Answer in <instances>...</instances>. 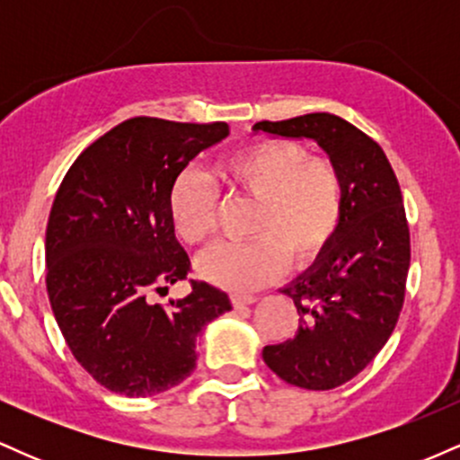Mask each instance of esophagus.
<instances>
[{"mask_svg": "<svg viewBox=\"0 0 460 460\" xmlns=\"http://www.w3.org/2000/svg\"><path fill=\"white\" fill-rule=\"evenodd\" d=\"M231 303H234L235 309H240V307H246V305L257 303V296H252V294L235 292V294H231Z\"/></svg>", "mask_w": 460, "mask_h": 460, "instance_id": "esophagus-1", "label": "esophagus"}]
</instances>
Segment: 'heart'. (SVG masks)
Masks as SVG:
<instances>
[{
    "mask_svg": "<svg viewBox=\"0 0 460 460\" xmlns=\"http://www.w3.org/2000/svg\"><path fill=\"white\" fill-rule=\"evenodd\" d=\"M216 175L229 192L255 200L244 242H223L199 260V274L229 289L260 288L289 266L318 260L340 229L344 181L329 160L298 142L261 140L226 157ZM168 218L190 246L216 231V190L203 172H179L168 192Z\"/></svg>",
    "mask_w": 460,
    "mask_h": 460,
    "instance_id": "obj_1",
    "label": "heart"
}]
</instances>
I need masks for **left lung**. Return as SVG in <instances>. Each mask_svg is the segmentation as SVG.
<instances>
[{
  "mask_svg": "<svg viewBox=\"0 0 460 460\" xmlns=\"http://www.w3.org/2000/svg\"><path fill=\"white\" fill-rule=\"evenodd\" d=\"M252 131L318 142L344 181L335 237L281 289L298 309L296 335L263 348L266 366L285 383L335 389L381 352L402 311L411 263L402 192L381 146L340 116L261 120Z\"/></svg>",
  "mask_w": 460,
  "mask_h": 460,
  "instance_id": "1",
  "label": "left lung"
}]
</instances>
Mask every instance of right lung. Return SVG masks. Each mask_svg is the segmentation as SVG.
<instances>
[{
	"mask_svg": "<svg viewBox=\"0 0 460 460\" xmlns=\"http://www.w3.org/2000/svg\"><path fill=\"white\" fill-rule=\"evenodd\" d=\"M226 123L136 116L73 162L45 235L47 294L73 357L110 392L145 398L197 367V337L231 311L229 296L192 281L186 298L153 303L190 272L168 218V192Z\"/></svg>",
	"mask_w": 460,
	"mask_h": 460,
	"instance_id": "1",
	"label": "right lung"
}]
</instances>
